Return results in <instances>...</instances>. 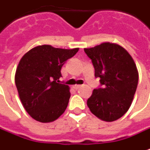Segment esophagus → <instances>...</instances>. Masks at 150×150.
I'll return each instance as SVG.
<instances>
[{
  "label": "esophagus",
  "instance_id": "obj_1",
  "mask_svg": "<svg viewBox=\"0 0 150 150\" xmlns=\"http://www.w3.org/2000/svg\"><path fill=\"white\" fill-rule=\"evenodd\" d=\"M80 87H81V85H77V84H76V85H73V86H72V88H73L74 89H76V90L78 89V88H79Z\"/></svg>",
  "mask_w": 150,
  "mask_h": 150
}]
</instances>
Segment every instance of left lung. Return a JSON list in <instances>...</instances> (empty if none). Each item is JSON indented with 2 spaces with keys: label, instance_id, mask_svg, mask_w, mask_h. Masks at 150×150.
Wrapping results in <instances>:
<instances>
[{
  "label": "left lung",
  "instance_id": "left-lung-1",
  "mask_svg": "<svg viewBox=\"0 0 150 150\" xmlns=\"http://www.w3.org/2000/svg\"><path fill=\"white\" fill-rule=\"evenodd\" d=\"M84 52L92 60L95 77L100 78L103 86L93 91L87 104L97 118L115 121L132 104L139 81L135 62L123 47L109 42L84 48Z\"/></svg>",
  "mask_w": 150,
  "mask_h": 150
}]
</instances>
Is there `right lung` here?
Instances as JSON below:
<instances>
[{
	"mask_svg": "<svg viewBox=\"0 0 150 150\" xmlns=\"http://www.w3.org/2000/svg\"><path fill=\"white\" fill-rule=\"evenodd\" d=\"M79 48L37 46L21 58L15 74L18 95L29 115L41 123H51L65 112L70 88L60 83L61 68Z\"/></svg>",
	"mask_w": 150,
	"mask_h": 150,
	"instance_id": "right-lung-1",
	"label": "right lung"
}]
</instances>
